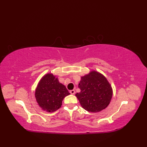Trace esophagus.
<instances>
[{"instance_id": "obj_1", "label": "esophagus", "mask_w": 147, "mask_h": 147, "mask_svg": "<svg viewBox=\"0 0 147 147\" xmlns=\"http://www.w3.org/2000/svg\"><path fill=\"white\" fill-rule=\"evenodd\" d=\"M70 92L71 94H75V90H70Z\"/></svg>"}]
</instances>
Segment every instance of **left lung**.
<instances>
[{
  "instance_id": "left-lung-1",
  "label": "left lung",
  "mask_w": 147,
  "mask_h": 147,
  "mask_svg": "<svg viewBox=\"0 0 147 147\" xmlns=\"http://www.w3.org/2000/svg\"><path fill=\"white\" fill-rule=\"evenodd\" d=\"M81 91L75 96L82 107L96 113L107 107L113 95L112 86L103 75L95 70L81 77L78 84Z\"/></svg>"
}]
</instances>
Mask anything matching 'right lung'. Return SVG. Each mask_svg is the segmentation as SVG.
Here are the masks:
<instances>
[{
    "instance_id": "right-lung-1",
    "label": "right lung",
    "mask_w": 147,
    "mask_h": 147,
    "mask_svg": "<svg viewBox=\"0 0 147 147\" xmlns=\"http://www.w3.org/2000/svg\"><path fill=\"white\" fill-rule=\"evenodd\" d=\"M70 94L65 86L59 82L53 74H47L40 80L35 90V96L43 110L53 112L62 105L64 97Z\"/></svg>"
}]
</instances>
